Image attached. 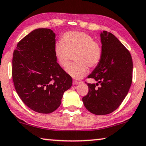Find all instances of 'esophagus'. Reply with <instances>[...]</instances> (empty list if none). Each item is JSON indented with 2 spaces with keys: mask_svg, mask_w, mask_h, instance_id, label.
I'll list each match as a JSON object with an SVG mask.
<instances>
[{
  "mask_svg": "<svg viewBox=\"0 0 146 146\" xmlns=\"http://www.w3.org/2000/svg\"><path fill=\"white\" fill-rule=\"evenodd\" d=\"M80 83H81V82H78V81H77V80H74L73 81V84L74 85L78 84H80Z\"/></svg>",
  "mask_w": 146,
  "mask_h": 146,
  "instance_id": "34e87169",
  "label": "esophagus"
}]
</instances>
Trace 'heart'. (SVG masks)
<instances>
[{
  "label": "heart",
  "mask_w": 146,
  "mask_h": 146,
  "mask_svg": "<svg viewBox=\"0 0 146 146\" xmlns=\"http://www.w3.org/2000/svg\"><path fill=\"white\" fill-rule=\"evenodd\" d=\"M61 41L56 42L53 51L58 64L65 67L72 56L76 61L66 67V72L74 79H80L101 61L103 50L99 42L87 33L77 31L66 32L62 35Z\"/></svg>",
  "instance_id": "b5f03b06"
}]
</instances>
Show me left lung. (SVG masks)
I'll use <instances>...</instances> for the list:
<instances>
[{"instance_id": "8db88e82", "label": "left lung", "mask_w": 146, "mask_h": 146, "mask_svg": "<svg viewBox=\"0 0 146 146\" xmlns=\"http://www.w3.org/2000/svg\"><path fill=\"white\" fill-rule=\"evenodd\" d=\"M100 37L102 60L87 77L98 83L87 84L88 93L82 100L92 113L106 115L115 111L127 96L133 81V64L129 51L113 34L104 31Z\"/></svg>"}]
</instances>
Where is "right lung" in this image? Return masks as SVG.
Here are the masks:
<instances>
[{
    "instance_id": "1",
    "label": "right lung",
    "mask_w": 146,
    "mask_h": 146,
    "mask_svg": "<svg viewBox=\"0 0 146 146\" xmlns=\"http://www.w3.org/2000/svg\"><path fill=\"white\" fill-rule=\"evenodd\" d=\"M55 34L37 29L17 43L12 59V79L17 93L26 106L50 113L61 104L72 79L57 63L53 51Z\"/></svg>"
}]
</instances>
